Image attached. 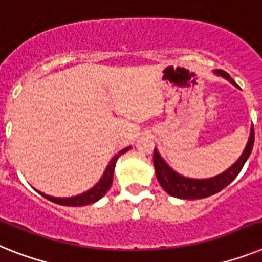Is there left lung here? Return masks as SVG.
<instances>
[{
	"instance_id": "8db88e82",
	"label": "left lung",
	"mask_w": 262,
	"mask_h": 262,
	"mask_svg": "<svg viewBox=\"0 0 262 262\" xmlns=\"http://www.w3.org/2000/svg\"><path fill=\"white\" fill-rule=\"evenodd\" d=\"M217 75L225 77L229 80L233 85H235V81L229 76V73L225 71H215ZM253 143H254V128L250 129V136L246 144L245 150H244L243 155L238 158V161L235 162L234 165L224 171L222 174L213 177V178L207 179H191L186 178L179 175L178 172H175L170 166L166 163L157 148L154 150V167L155 174H157L158 182L161 183V186L167 191L170 195L177 196V198H182V200H200V198H206L213 194L221 191L225 189L229 183L232 182L233 179L239 174V171L243 170L245 162L248 161L250 152H252Z\"/></svg>"
}]
</instances>
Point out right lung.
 <instances>
[{
    "label": "right lung",
    "mask_w": 262,
    "mask_h": 262,
    "mask_svg": "<svg viewBox=\"0 0 262 262\" xmlns=\"http://www.w3.org/2000/svg\"><path fill=\"white\" fill-rule=\"evenodd\" d=\"M129 148H131V147H126L124 150L119 151L118 154L112 158L111 161H110V165H108L107 168H105L104 174H103V177L100 178V181H99V182H97L92 189L85 191V193L80 194V195H76V196H71V198H56V196L47 195V194H42L40 193V191H38V193L44 196V198L51 201V202H55V204L57 205H62V206H84V205L94 204V202L100 200L101 196L105 195L108 189L111 187L112 179H114V170H115L116 161H118L120 155L124 154V152L128 151Z\"/></svg>",
    "instance_id": "1"
}]
</instances>
